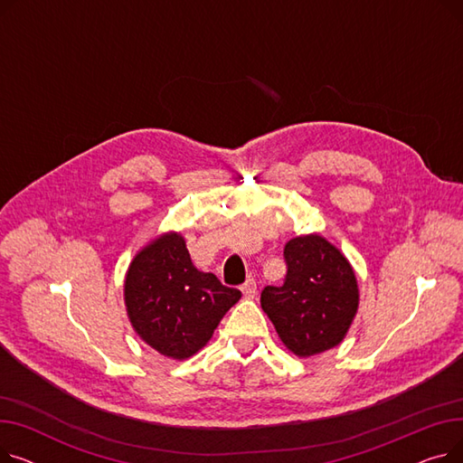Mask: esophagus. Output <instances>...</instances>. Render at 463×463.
I'll use <instances>...</instances> for the list:
<instances>
[{
    "label": "esophagus",
    "mask_w": 463,
    "mask_h": 463,
    "mask_svg": "<svg viewBox=\"0 0 463 463\" xmlns=\"http://www.w3.org/2000/svg\"><path fill=\"white\" fill-rule=\"evenodd\" d=\"M241 293H244L246 298H255V295H257V281L255 279H248L244 285H241Z\"/></svg>",
    "instance_id": "obj_1"
}]
</instances>
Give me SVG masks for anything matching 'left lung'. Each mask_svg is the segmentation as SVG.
<instances>
[{"label":"left lung","mask_w":463,"mask_h":463,"mask_svg":"<svg viewBox=\"0 0 463 463\" xmlns=\"http://www.w3.org/2000/svg\"><path fill=\"white\" fill-rule=\"evenodd\" d=\"M283 257V285H269L260 293V306L279 339L298 356L339 345L358 309L353 266L319 234L288 240Z\"/></svg>","instance_id":"left-lung-1"}]
</instances>
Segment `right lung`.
<instances>
[{
	"mask_svg": "<svg viewBox=\"0 0 463 463\" xmlns=\"http://www.w3.org/2000/svg\"><path fill=\"white\" fill-rule=\"evenodd\" d=\"M124 297L129 321L144 342L168 358L184 360L208 344L241 293L194 269L185 240L168 232L137 253Z\"/></svg>",
	"mask_w": 463,
	"mask_h": 463,
	"instance_id": "obj_1",
	"label": "right lung"
}]
</instances>
